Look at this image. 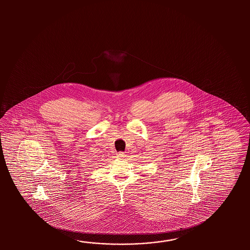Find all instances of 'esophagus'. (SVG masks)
<instances>
[{"mask_svg": "<svg viewBox=\"0 0 250 250\" xmlns=\"http://www.w3.org/2000/svg\"><path fill=\"white\" fill-rule=\"evenodd\" d=\"M117 155L119 158H122V159H123V158L126 156L123 152H120V153H118Z\"/></svg>", "mask_w": 250, "mask_h": 250, "instance_id": "esophagus-1", "label": "esophagus"}]
</instances>
